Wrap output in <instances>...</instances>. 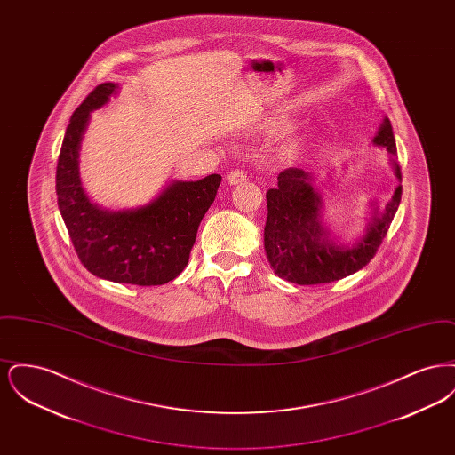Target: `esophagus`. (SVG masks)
I'll use <instances>...</instances> for the list:
<instances>
[{"mask_svg":"<svg viewBox=\"0 0 455 455\" xmlns=\"http://www.w3.org/2000/svg\"><path fill=\"white\" fill-rule=\"evenodd\" d=\"M227 182H228L230 186L243 184V182H247V173L242 172V171H232V172L227 175Z\"/></svg>","mask_w":455,"mask_h":455,"instance_id":"34e87169","label":"esophagus"}]
</instances>
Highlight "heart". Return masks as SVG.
<instances>
[{
	"instance_id": "obj_1",
	"label": "heart",
	"mask_w": 455,
	"mask_h": 455,
	"mask_svg": "<svg viewBox=\"0 0 455 455\" xmlns=\"http://www.w3.org/2000/svg\"><path fill=\"white\" fill-rule=\"evenodd\" d=\"M299 152V143H291V145H288V148H286V153L288 155H293V153Z\"/></svg>"
}]
</instances>
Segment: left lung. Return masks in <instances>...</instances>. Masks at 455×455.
I'll use <instances>...</instances> for the list:
<instances>
[{
    "mask_svg": "<svg viewBox=\"0 0 455 455\" xmlns=\"http://www.w3.org/2000/svg\"><path fill=\"white\" fill-rule=\"evenodd\" d=\"M371 143L390 153L392 171L401 182L389 117H384ZM314 180L315 177L302 169H286L278 175V186L266 193V256L275 275L297 284L338 282L367 266L389 230L403 193L399 184L384 210L371 201L363 234L343 243L325 227L323 196Z\"/></svg>",
    "mask_w": 455,
    "mask_h": 455,
    "instance_id": "obj_1",
    "label": "left lung"
}]
</instances>
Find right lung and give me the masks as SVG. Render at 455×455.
Segmentation results:
<instances>
[{"label":"right lung","mask_w":455,"mask_h":455,"mask_svg":"<svg viewBox=\"0 0 455 455\" xmlns=\"http://www.w3.org/2000/svg\"><path fill=\"white\" fill-rule=\"evenodd\" d=\"M117 90V84H102L73 112L56 169L58 206L78 258L93 276L138 286L164 284L188 266L221 175L171 180L150 203L136 208L108 210L93 203L80 177L82 140L90 114Z\"/></svg>","instance_id":"right-lung-1"}]
</instances>
